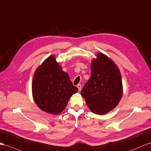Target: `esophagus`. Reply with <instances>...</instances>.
Returning a JSON list of instances; mask_svg holds the SVG:
<instances>
[{
  "mask_svg": "<svg viewBox=\"0 0 151 151\" xmlns=\"http://www.w3.org/2000/svg\"><path fill=\"white\" fill-rule=\"evenodd\" d=\"M77 87H78V91H80L81 89H82V85H81V84H78V86H77Z\"/></svg>",
  "mask_w": 151,
  "mask_h": 151,
  "instance_id": "34e87169",
  "label": "esophagus"
}]
</instances>
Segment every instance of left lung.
Segmentation results:
<instances>
[{
	"label": "left lung",
	"mask_w": 151,
	"mask_h": 151,
	"mask_svg": "<svg viewBox=\"0 0 151 151\" xmlns=\"http://www.w3.org/2000/svg\"><path fill=\"white\" fill-rule=\"evenodd\" d=\"M91 76L81 91L92 112L105 115L118 105L123 94L118 66L109 57L98 52L91 62Z\"/></svg>",
	"instance_id": "1"
}]
</instances>
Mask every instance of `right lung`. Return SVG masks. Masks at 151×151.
<instances>
[{"instance_id":"add662e5","label":"right lung","mask_w":151,"mask_h":151,"mask_svg":"<svg viewBox=\"0 0 151 151\" xmlns=\"http://www.w3.org/2000/svg\"><path fill=\"white\" fill-rule=\"evenodd\" d=\"M78 91L54 55L46 58L34 72L32 97L39 109L46 113H61L70 98Z\"/></svg>"}]
</instances>
